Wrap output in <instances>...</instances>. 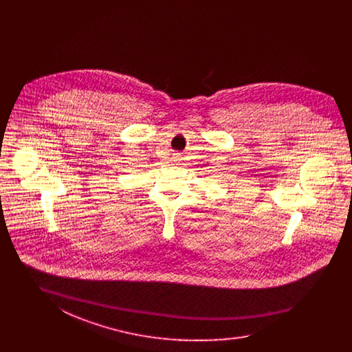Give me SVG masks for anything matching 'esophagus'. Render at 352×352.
Segmentation results:
<instances>
[{
  "instance_id": "esophagus-1",
  "label": "esophagus",
  "mask_w": 352,
  "mask_h": 352,
  "mask_svg": "<svg viewBox=\"0 0 352 352\" xmlns=\"http://www.w3.org/2000/svg\"><path fill=\"white\" fill-rule=\"evenodd\" d=\"M175 158H178V157H175Z\"/></svg>"
}]
</instances>
